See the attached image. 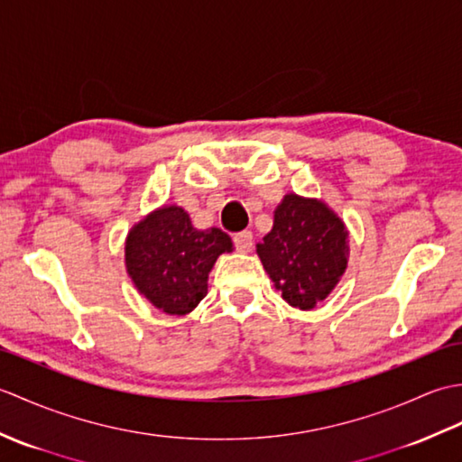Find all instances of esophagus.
Listing matches in <instances>:
<instances>
[{"instance_id": "esophagus-1", "label": "esophagus", "mask_w": 462, "mask_h": 462, "mask_svg": "<svg viewBox=\"0 0 462 462\" xmlns=\"http://www.w3.org/2000/svg\"><path fill=\"white\" fill-rule=\"evenodd\" d=\"M234 244H236V250L242 252V254H248L254 246V236L250 230H244V232H238L234 234Z\"/></svg>"}]
</instances>
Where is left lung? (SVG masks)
Segmentation results:
<instances>
[{"label":"left lung","instance_id":"left-lung-1","mask_svg":"<svg viewBox=\"0 0 462 462\" xmlns=\"http://www.w3.org/2000/svg\"><path fill=\"white\" fill-rule=\"evenodd\" d=\"M256 254L282 298L291 308L311 310L347 270L349 232L323 200L288 192Z\"/></svg>","mask_w":462,"mask_h":462}]
</instances>
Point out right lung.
Segmentation results:
<instances>
[{
  "mask_svg": "<svg viewBox=\"0 0 462 462\" xmlns=\"http://www.w3.org/2000/svg\"><path fill=\"white\" fill-rule=\"evenodd\" d=\"M232 250L228 234L194 228L182 206L164 204L126 234L125 266L134 288L156 310L186 316L208 293L216 260Z\"/></svg>",
  "mask_w": 462,
  "mask_h": 462,
  "instance_id": "1",
  "label": "right lung"
}]
</instances>
